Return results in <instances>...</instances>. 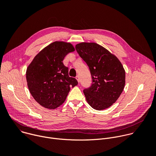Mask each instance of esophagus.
Returning a JSON list of instances; mask_svg holds the SVG:
<instances>
[{"label":"esophagus","instance_id":"obj_1","mask_svg":"<svg viewBox=\"0 0 156 156\" xmlns=\"http://www.w3.org/2000/svg\"><path fill=\"white\" fill-rule=\"evenodd\" d=\"M76 79L77 80L78 82V83H80V76H79L78 75H77V76H76Z\"/></svg>","mask_w":156,"mask_h":156}]
</instances>
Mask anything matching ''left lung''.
<instances>
[{"instance_id":"left-lung-1","label":"left lung","mask_w":156,"mask_h":156,"mask_svg":"<svg viewBox=\"0 0 156 156\" xmlns=\"http://www.w3.org/2000/svg\"><path fill=\"white\" fill-rule=\"evenodd\" d=\"M87 63L93 79L91 86L83 90L87 103L102 110L116 102L125 84V71L118 58L95 42H81L75 46Z\"/></svg>"}]
</instances>
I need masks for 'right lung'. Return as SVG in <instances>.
Segmentation results:
<instances>
[{
  "instance_id": "1",
  "label": "right lung",
  "mask_w": 156,
  "mask_h": 156,
  "mask_svg": "<svg viewBox=\"0 0 156 156\" xmlns=\"http://www.w3.org/2000/svg\"><path fill=\"white\" fill-rule=\"evenodd\" d=\"M75 51L72 44L55 41L40 51L28 66L26 77L29 91L41 105L54 109L66 99L70 87L78 84L69 75L64 57Z\"/></svg>"
}]
</instances>
